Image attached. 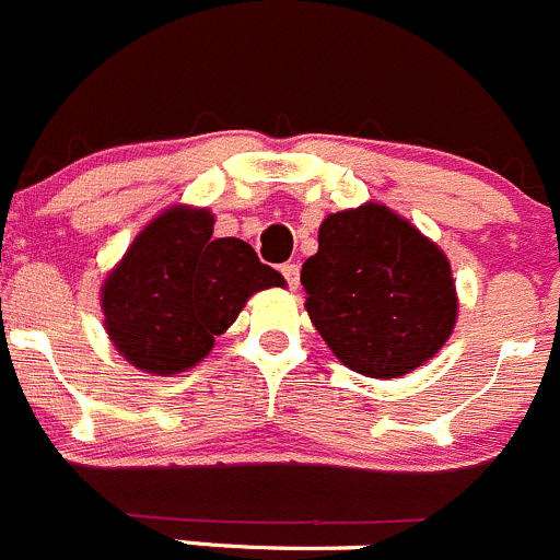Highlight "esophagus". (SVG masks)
<instances>
[{"mask_svg": "<svg viewBox=\"0 0 560 560\" xmlns=\"http://www.w3.org/2000/svg\"><path fill=\"white\" fill-rule=\"evenodd\" d=\"M280 271H283L289 289H300V264H283Z\"/></svg>", "mask_w": 560, "mask_h": 560, "instance_id": "34e87169", "label": "esophagus"}]
</instances>
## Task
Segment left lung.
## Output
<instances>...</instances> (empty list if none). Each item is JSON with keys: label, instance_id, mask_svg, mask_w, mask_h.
I'll return each instance as SVG.
<instances>
[{"label": "left lung", "instance_id": "obj_1", "mask_svg": "<svg viewBox=\"0 0 560 560\" xmlns=\"http://www.w3.org/2000/svg\"><path fill=\"white\" fill-rule=\"evenodd\" d=\"M307 316L346 369L396 380L451 338L459 313L443 249L387 206L329 214L302 266Z\"/></svg>", "mask_w": 560, "mask_h": 560}]
</instances>
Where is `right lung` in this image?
Returning a JSON list of instances; mask_svg holds the SVG:
<instances>
[{
    "mask_svg": "<svg viewBox=\"0 0 560 560\" xmlns=\"http://www.w3.org/2000/svg\"><path fill=\"white\" fill-rule=\"evenodd\" d=\"M285 285L242 238H214V214L173 206L126 249L101 289L115 349L148 374L191 369L255 291Z\"/></svg>",
    "mask_w": 560,
    "mask_h": 560,
    "instance_id": "right-lung-1",
    "label": "right lung"
}]
</instances>
